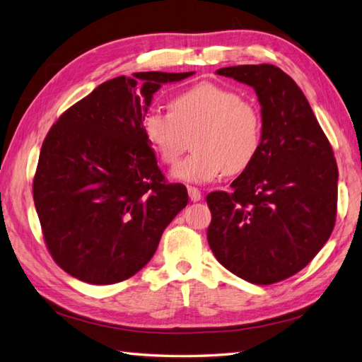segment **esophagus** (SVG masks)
<instances>
[{"mask_svg":"<svg viewBox=\"0 0 362 362\" xmlns=\"http://www.w3.org/2000/svg\"><path fill=\"white\" fill-rule=\"evenodd\" d=\"M187 190H189V197H190V199L194 203H197V202H199V199H202V192H199V189L189 186Z\"/></svg>","mask_w":362,"mask_h":362,"instance_id":"obj_1","label":"esophagus"}]
</instances>
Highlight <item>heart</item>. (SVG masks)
Returning <instances> with one entry per match:
<instances>
[{"label":"heart","mask_w":362,"mask_h":362,"mask_svg":"<svg viewBox=\"0 0 362 362\" xmlns=\"http://www.w3.org/2000/svg\"><path fill=\"white\" fill-rule=\"evenodd\" d=\"M142 132L160 163L173 165L192 139L194 155L172 170L175 180L206 184L251 167L263 141L259 108L215 83H198L176 94L168 111L150 110Z\"/></svg>","instance_id":"1"}]
</instances>
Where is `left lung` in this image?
Segmentation results:
<instances>
[{"label": "left lung", "instance_id": "left-lung-1", "mask_svg": "<svg viewBox=\"0 0 362 362\" xmlns=\"http://www.w3.org/2000/svg\"><path fill=\"white\" fill-rule=\"evenodd\" d=\"M255 90L263 141L251 167L206 202L207 242L232 274L255 285L294 276L330 238L338 204L333 148L294 80L274 65L221 68Z\"/></svg>", "mask_w": 362, "mask_h": 362}]
</instances>
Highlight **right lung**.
Masks as SVG:
<instances>
[{
    "label": "right lung",
    "mask_w": 362,
    "mask_h": 362,
    "mask_svg": "<svg viewBox=\"0 0 362 362\" xmlns=\"http://www.w3.org/2000/svg\"><path fill=\"white\" fill-rule=\"evenodd\" d=\"M192 74L148 71L107 80L47 133L34 203L52 259L72 277L93 285L130 279L187 206V189L159 170L142 119L160 85Z\"/></svg>",
    "instance_id": "1"
}]
</instances>
